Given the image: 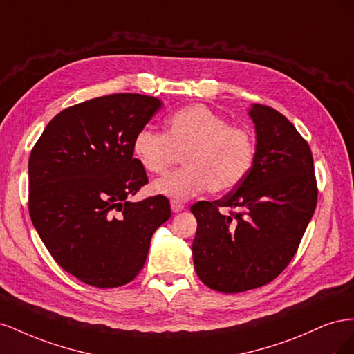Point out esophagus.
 <instances>
[{
	"instance_id": "esophagus-1",
	"label": "esophagus",
	"mask_w": 354,
	"mask_h": 354,
	"mask_svg": "<svg viewBox=\"0 0 354 354\" xmlns=\"http://www.w3.org/2000/svg\"><path fill=\"white\" fill-rule=\"evenodd\" d=\"M171 209H173V212L183 211L185 209V203L177 201V199H171Z\"/></svg>"
}]
</instances>
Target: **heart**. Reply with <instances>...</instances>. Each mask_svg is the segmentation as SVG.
<instances>
[{
	"instance_id": "heart-1",
	"label": "heart",
	"mask_w": 354,
	"mask_h": 354,
	"mask_svg": "<svg viewBox=\"0 0 354 354\" xmlns=\"http://www.w3.org/2000/svg\"><path fill=\"white\" fill-rule=\"evenodd\" d=\"M133 153L149 174H164L181 155L183 168L156 180L158 195L186 199L209 189L236 187L250 173L255 155L252 134L205 104L181 108L165 121L164 134L145 127L133 138Z\"/></svg>"
}]
</instances>
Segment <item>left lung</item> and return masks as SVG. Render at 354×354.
I'll return each instance as SVG.
<instances>
[{
	"label": "left lung",
	"instance_id": "obj_1",
	"mask_svg": "<svg viewBox=\"0 0 354 354\" xmlns=\"http://www.w3.org/2000/svg\"><path fill=\"white\" fill-rule=\"evenodd\" d=\"M250 116L257 131L250 173L221 199L190 207L198 221L196 274L224 294L276 279L294 259L317 203L313 155L303 136L270 106L252 104Z\"/></svg>",
	"mask_w": 354,
	"mask_h": 354
}]
</instances>
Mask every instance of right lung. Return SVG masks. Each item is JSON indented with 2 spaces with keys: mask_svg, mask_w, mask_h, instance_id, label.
Segmentation results:
<instances>
[{
  "mask_svg": "<svg viewBox=\"0 0 354 354\" xmlns=\"http://www.w3.org/2000/svg\"><path fill=\"white\" fill-rule=\"evenodd\" d=\"M162 108L152 95L118 93L63 109L29 156L28 208L53 259L81 282L116 288L143 269L168 198H127L147 185L133 138Z\"/></svg>",
  "mask_w": 354,
  "mask_h": 354,
  "instance_id": "1",
  "label": "right lung"
}]
</instances>
